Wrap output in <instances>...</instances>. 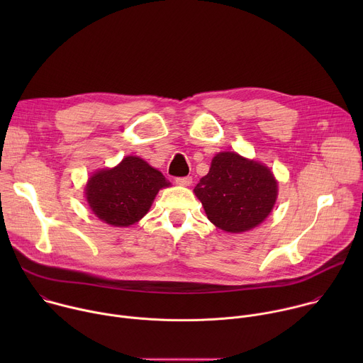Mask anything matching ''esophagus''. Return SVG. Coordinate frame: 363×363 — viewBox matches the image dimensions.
Wrapping results in <instances>:
<instances>
[{
	"instance_id": "esophagus-1",
	"label": "esophagus",
	"mask_w": 363,
	"mask_h": 363,
	"mask_svg": "<svg viewBox=\"0 0 363 363\" xmlns=\"http://www.w3.org/2000/svg\"><path fill=\"white\" fill-rule=\"evenodd\" d=\"M175 184L177 185H181V186H189L192 184V178L191 177H181V178H177L175 179Z\"/></svg>"
}]
</instances>
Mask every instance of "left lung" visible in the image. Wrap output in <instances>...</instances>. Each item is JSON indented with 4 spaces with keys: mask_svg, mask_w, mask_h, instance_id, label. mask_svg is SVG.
I'll return each mask as SVG.
<instances>
[{
    "mask_svg": "<svg viewBox=\"0 0 363 363\" xmlns=\"http://www.w3.org/2000/svg\"><path fill=\"white\" fill-rule=\"evenodd\" d=\"M194 192L216 227L244 233L269 217L279 189L273 172L262 162L235 152H220Z\"/></svg>",
    "mask_w": 363,
    "mask_h": 363,
    "instance_id": "obj_1",
    "label": "left lung"
}]
</instances>
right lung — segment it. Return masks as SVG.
I'll list each match as a JSON object with an SVG mask.
<instances>
[{
  "label": "right lung",
  "instance_id": "add662e5",
  "mask_svg": "<svg viewBox=\"0 0 363 363\" xmlns=\"http://www.w3.org/2000/svg\"><path fill=\"white\" fill-rule=\"evenodd\" d=\"M171 182L138 157H126L111 169L94 172L84 188L93 214L113 227L138 223L150 208L160 189Z\"/></svg>",
  "mask_w": 363,
  "mask_h": 363
}]
</instances>
